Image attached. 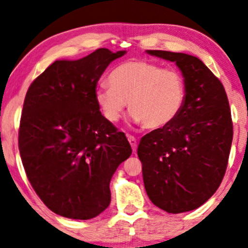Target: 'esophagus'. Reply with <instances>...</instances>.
I'll use <instances>...</instances> for the list:
<instances>
[{"mask_svg": "<svg viewBox=\"0 0 248 248\" xmlns=\"http://www.w3.org/2000/svg\"><path fill=\"white\" fill-rule=\"evenodd\" d=\"M128 140H129V144L131 145V149H133V151L135 152L137 149V142H136V139H135L134 136H131V135H128Z\"/></svg>", "mask_w": 248, "mask_h": 248, "instance_id": "34e87169", "label": "esophagus"}]
</instances>
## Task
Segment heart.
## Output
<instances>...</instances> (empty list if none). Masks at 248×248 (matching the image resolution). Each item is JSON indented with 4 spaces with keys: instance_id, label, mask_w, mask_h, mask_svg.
<instances>
[{
    "instance_id": "b5f03b06",
    "label": "heart",
    "mask_w": 248,
    "mask_h": 248,
    "mask_svg": "<svg viewBox=\"0 0 248 248\" xmlns=\"http://www.w3.org/2000/svg\"><path fill=\"white\" fill-rule=\"evenodd\" d=\"M108 84L96 88L95 99L109 122L120 120L128 103L135 124L158 129L176 120L186 105L183 74L145 59L118 65L108 75Z\"/></svg>"
}]
</instances>
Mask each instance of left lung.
Returning a JSON list of instances; mask_svg holds the SVG:
<instances>
[{
  "label": "left lung",
  "instance_id": "1",
  "mask_svg": "<svg viewBox=\"0 0 248 248\" xmlns=\"http://www.w3.org/2000/svg\"><path fill=\"white\" fill-rule=\"evenodd\" d=\"M174 62L186 82V101L176 120L146 134L137 155L146 193L156 207L184 213L200 207L220 186L233 128L223 84L199 58L146 50Z\"/></svg>",
  "mask_w": 248,
  "mask_h": 248
}]
</instances>
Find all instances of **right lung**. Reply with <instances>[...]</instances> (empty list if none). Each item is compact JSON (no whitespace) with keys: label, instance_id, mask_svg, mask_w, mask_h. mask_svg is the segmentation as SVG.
Segmentation results:
<instances>
[{"label":"right lung","instance_id":"1","mask_svg":"<svg viewBox=\"0 0 248 248\" xmlns=\"http://www.w3.org/2000/svg\"><path fill=\"white\" fill-rule=\"evenodd\" d=\"M124 54L101 48L78 61H56L27 90L21 161L40 199L64 217L89 220L105 211L111 178L131 155L126 135L103 117L95 99L99 78Z\"/></svg>","mask_w":248,"mask_h":248}]
</instances>
